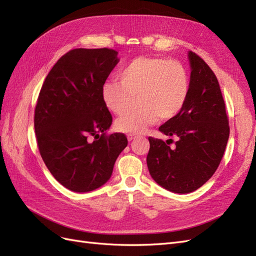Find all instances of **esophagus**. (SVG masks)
<instances>
[{
  "label": "esophagus",
  "mask_w": 256,
  "mask_h": 256,
  "mask_svg": "<svg viewBox=\"0 0 256 256\" xmlns=\"http://www.w3.org/2000/svg\"><path fill=\"white\" fill-rule=\"evenodd\" d=\"M136 137H137V135H135V134H128V140L130 142H132V140H134L136 138Z\"/></svg>",
  "instance_id": "34e87169"
}]
</instances>
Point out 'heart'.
<instances>
[{
  "mask_svg": "<svg viewBox=\"0 0 256 256\" xmlns=\"http://www.w3.org/2000/svg\"><path fill=\"white\" fill-rule=\"evenodd\" d=\"M118 81L104 84L102 97L104 106L122 116L138 98L140 106L132 113L119 118V132L140 134L160 120H170L184 108L190 92L188 70L178 60L163 57H137L119 74Z\"/></svg>",
  "mask_w": 256,
  "mask_h": 256,
  "instance_id": "b5f03b06",
  "label": "heart"
}]
</instances>
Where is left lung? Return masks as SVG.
<instances>
[{
  "label": "left lung",
  "instance_id": "left-lung-1",
  "mask_svg": "<svg viewBox=\"0 0 256 256\" xmlns=\"http://www.w3.org/2000/svg\"><path fill=\"white\" fill-rule=\"evenodd\" d=\"M190 92L180 112L159 128L176 137L174 147L149 137L147 166L160 186L176 194L196 190L218 170L229 137V122L218 78L200 56L188 54Z\"/></svg>",
  "mask_w": 256,
  "mask_h": 256
}]
</instances>
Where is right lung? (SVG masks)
Instances as JSON below:
<instances>
[{"instance_id":"right-lung-1","label":"right lung","mask_w":256,"mask_h":256,"mask_svg":"<svg viewBox=\"0 0 256 256\" xmlns=\"http://www.w3.org/2000/svg\"><path fill=\"white\" fill-rule=\"evenodd\" d=\"M111 48H74L45 78L34 110L38 152L52 175L76 192L100 188L128 146L122 133L108 134L112 116L102 90L119 62Z\"/></svg>"}]
</instances>
